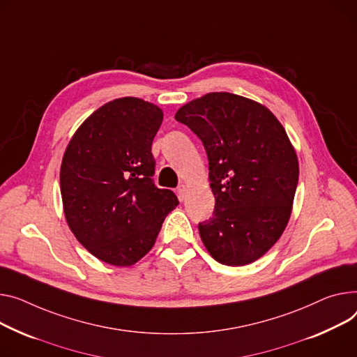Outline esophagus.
I'll return each instance as SVG.
<instances>
[{
    "instance_id": "1",
    "label": "esophagus",
    "mask_w": 357,
    "mask_h": 357,
    "mask_svg": "<svg viewBox=\"0 0 357 357\" xmlns=\"http://www.w3.org/2000/svg\"><path fill=\"white\" fill-rule=\"evenodd\" d=\"M186 194H188V186L186 185H181L178 188V197H179V199H185Z\"/></svg>"
}]
</instances>
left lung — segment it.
Segmentation results:
<instances>
[{"label":"left lung","instance_id":"obj_1","mask_svg":"<svg viewBox=\"0 0 357 357\" xmlns=\"http://www.w3.org/2000/svg\"><path fill=\"white\" fill-rule=\"evenodd\" d=\"M205 146L215 209L198 225L218 263L247 266L286 229L298 182L294 146L273 112L255 100L213 91L175 113Z\"/></svg>","mask_w":357,"mask_h":357}]
</instances>
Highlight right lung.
Listing matches in <instances>:
<instances>
[{
	"instance_id": "add662e5",
	"label": "right lung",
	"mask_w": 357,
	"mask_h": 357,
	"mask_svg": "<svg viewBox=\"0 0 357 357\" xmlns=\"http://www.w3.org/2000/svg\"><path fill=\"white\" fill-rule=\"evenodd\" d=\"M159 106L121 98L94 110L71 136L60 168L68 228L96 258L130 267L153 247L179 201L153 185Z\"/></svg>"
}]
</instances>
